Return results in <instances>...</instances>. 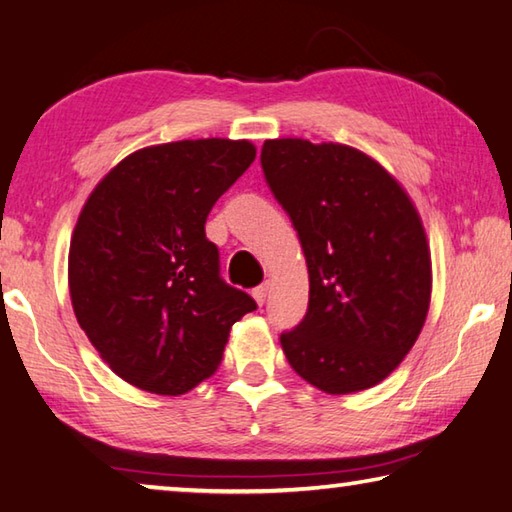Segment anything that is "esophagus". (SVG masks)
Wrapping results in <instances>:
<instances>
[{
	"label": "esophagus",
	"instance_id": "esophagus-1",
	"mask_svg": "<svg viewBox=\"0 0 512 512\" xmlns=\"http://www.w3.org/2000/svg\"><path fill=\"white\" fill-rule=\"evenodd\" d=\"M268 289H271V284H268V282L259 284V287H255V289H253V298L257 300V305H264V302H266V296H268Z\"/></svg>",
	"mask_w": 512,
	"mask_h": 512
}]
</instances>
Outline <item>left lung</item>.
<instances>
[{
	"mask_svg": "<svg viewBox=\"0 0 512 512\" xmlns=\"http://www.w3.org/2000/svg\"><path fill=\"white\" fill-rule=\"evenodd\" d=\"M259 160L309 271L307 314L280 334L282 350L320 391H366L400 366L427 318L420 216L391 173L352 146L266 140Z\"/></svg>",
	"mask_w": 512,
	"mask_h": 512,
	"instance_id": "obj_1",
	"label": "left lung"
}]
</instances>
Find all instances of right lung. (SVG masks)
<instances>
[{"mask_svg": "<svg viewBox=\"0 0 512 512\" xmlns=\"http://www.w3.org/2000/svg\"><path fill=\"white\" fill-rule=\"evenodd\" d=\"M255 160L246 140H183L121 160L94 187L69 244L76 320L112 372L183 395L219 368L230 327L257 309L221 277L205 237L214 203Z\"/></svg>", "mask_w": 512, "mask_h": 512, "instance_id": "add662e5", "label": "right lung"}]
</instances>
